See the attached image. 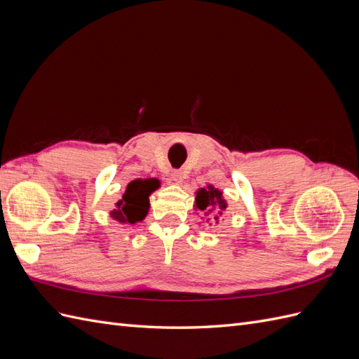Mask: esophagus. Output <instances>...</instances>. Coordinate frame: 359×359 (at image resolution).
<instances>
[{
  "instance_id": "34e87169",
  "label": "esophagus",
  "mask_w": 359,
  "mask_h": 359,
  "mask_svg": "<svg viewBox=\"0 0 359 359\" xmlns=\"http://www.w3.org/2000/svg\"><path fill=\"white\" fill-rule=\"evenodd\" d=\"M170 177H172V180L175 181V182H181L184 180V173L181 170H173Z\"/></svg>"
}]
</instances>
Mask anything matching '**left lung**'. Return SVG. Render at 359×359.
Here are the masks:
<instances>
[{
    "label": "left lung",
    "mask_w": 359,
    "mask_h": 359,
    "mask_svg": "<svg viewBox=\"0 0 359 359\" xmlns=\"http://www.w3.org/2000/svg\"><path fill=\"white\" fill-rule=\"evenodd\" d=\"M196 206L201 211H205V214H212V220L219 223V215L223 214L227 205L222 198V191L210 186L208 189H201L198 191Z\"/></svg>",
    "instance_id": "8db88e82"
}]
</instances>
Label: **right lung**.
I'll return each mask as SVG.
<instances>
[{"label": "right lung", "mask_w": 359, "mask_h": 359, "mask_svg": "<svg viewBox=\"0 0 359 359\" xmlns=\"http://www.w3.org/2000/svg\"><path fill=\"white\" fill-rule=\"evenodd\" d=\"M158 187V181L154 178L136 180L127 186L123 199L116 203L118 208L111 212L112 219L119 223L135 224L145 219L149 203L148 196Z\"/></svg>", "instance_id": "obj_1"}]
</instances>
